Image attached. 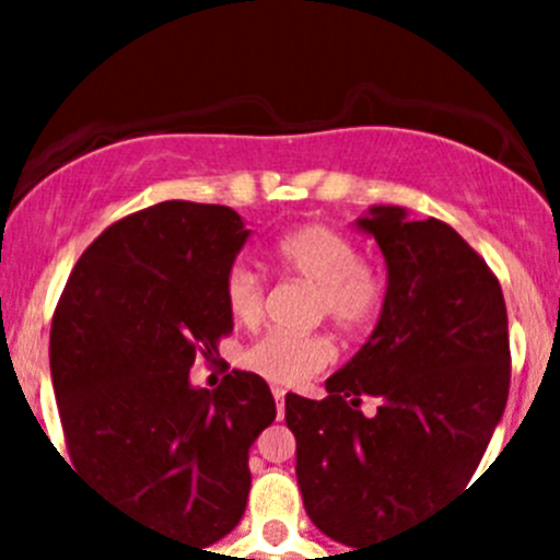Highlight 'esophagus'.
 I'll use <instances>...</instances> for the list:
<instances>
[{
	"instance_id": "1",
	"label": "esophagus",
	"mask_w": 560,
	"mask_h": 560,
	"mask_svg": "<svg viewBox=\"0 0 560 560\" xmlns=\"http://www.w3.org/2000/svg\"><path fill=\"white\" fill-rule=\"evenodd\" d=\"M271 395H275V400H277V418H283L285 415V389L271 387Z\"/></svg>"
}]
</instances>
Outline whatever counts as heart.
Listing matches in <instances>:
<instances>
[{"instance_id":"1","label":"heart","mask_w":560,"mask_h":560,"mask_svg":"<svg viewBox=\"0 0 560 560\" xmlns=\"http://www.w3.org/2000/svg\"><path fill=\"white\" fill-rule=\"evenodd\" d=\"M275 260L289 275L314 283V311L341 330H364L378 319L387 283L373 264L361 260L348 235L325 224H305L285 232L275 244ZM226 314L237 325H255L264 314V283L249 264L237 260L221 283ZM336 359V341L325 330L291 334L266 330L241 353V364L277 384H303Z\"/></svg>"}]
</instances>
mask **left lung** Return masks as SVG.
<instances>
[{
  "instance_id": "1",
  "label": "left lung",
  "mask_w": 560,
  "mask_h": 560,
  "mask_svg": "<svg viewBox=\"0 0 560 560\" xmlns=\"http://www.w3.org/2000/svg\"><path fill=\"white\" fill-rule=\"evenodd\" d=\"M359 226L387 260V300L368 345L325 381L285 395L296 482L311 522L348 547L407 530L477 471L511 389L502 285L438 219L373 207ZM382 398L364 419L360 398Z\"/></svg>"
}]
</instances>
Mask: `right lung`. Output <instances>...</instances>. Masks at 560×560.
<instances>
[{
  "mask_svg": "<svg viewBox=\"0 0 560 560\" xmlns=\"http://www.w3.org/2000/svg\"><path fill=\"white\" fill-rule=\"evenodd\" d=\"M249 230L235 210L162 201L89 244L49 328V370L78 471L112 499L210 547L241 522L249 448L277 409L260 375L190 387L232 334L221 283Z\"/></svg>",
  "mask_w": 560,
  "mask_h": 560,
  "instance_id": "right-lung-1",
  "label": "right lung"
}]
</instances>
